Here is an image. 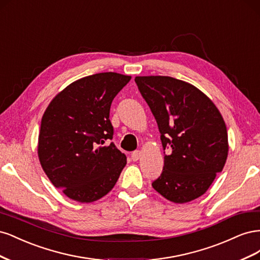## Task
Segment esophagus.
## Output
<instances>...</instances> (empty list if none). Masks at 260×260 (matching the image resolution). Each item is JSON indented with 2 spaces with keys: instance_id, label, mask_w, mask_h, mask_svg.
<instances>
[{
  "instance_id": "34e87169",
  "label": "esophagus",
  "mask_w": 260,
  "mask_h": 260,
  "mask_svg": "<svg viewBox=\"0 0 260 260\" xmlns=\"http://www.w3.org/2000/svg\"><path fill=\"white\" fill-rule=\"evenodd\" d=\"M140 156H141V152H140V151L132 152V153H131V159H132L133 161H137V160L140 158Z\"/></svg>"
}]
</instances>
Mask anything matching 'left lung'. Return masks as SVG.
Wrapping results in <instances>:
<instances>
[{
  "label": "left lung",
  "instance_id": "8db88e82",
  "mask_svg": "<svg viewBox=\"0 0 260 260\" xmlns=\"http://www.w3.org/2000/svg\"><path fill=\"white\" fill-rule=\"evenodd\" d=\"M138 89L154 115L164 151L155 190L174 203L200 198L221 172L228 133L215 104L194 85L166 76L136 77Z\"/></svg>",
  "mask_w": 260,
  "mask_h": 260
}]
</instances>
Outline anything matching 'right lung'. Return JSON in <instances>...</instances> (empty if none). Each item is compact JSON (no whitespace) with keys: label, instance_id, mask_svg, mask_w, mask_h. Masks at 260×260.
I'll return each instance as SVG.
<instances>
[{"label":"right lung","instance_id":"add662e5","mask_svg":"<svg viewBox=\"0 0 260 260\" xmlns=\"http://www.w3.org/2000/svg\"><path fill=\"white\" fill-rule=\"evenodd\" d=\"M130 76L101 73L69 84L42 117L38 154L55 187L80 203L103 198L116 184L127 157L114 142L112 102Z\"/></svg>","mask_w":260,"mask_h":260}]
</instances>
